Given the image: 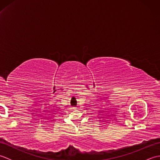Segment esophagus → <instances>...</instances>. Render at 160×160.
<instances>
[{
  "label": "esophagus",
  "instance_id": "esophagus-1",
  "mask_svg": "<svg viewBox=\"0 0 160 160\" xmlns=\"http://www.w3.org/2000/svg\"><path fill=\"white\" fill-rule=\"evenodd\" d=\"M75 108H76V107H71V109H75Z\"/></svg>",
  "mask_w": 160,
  "mask_h": 160
}]
</instances>
